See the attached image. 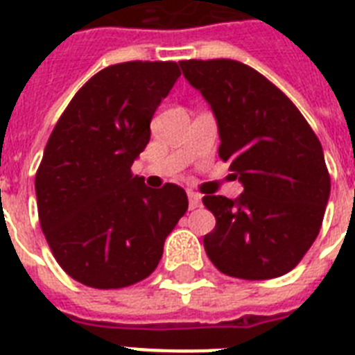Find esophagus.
<instances>
[{"label":"esophagus","instance_id":"obj_1","mask_svg":"<svg viewBox=\"0 0 355 355\" xmlns=\"http://www.w3.org/2000/svg\"><path fill=\"white\" fill-rule=\"evenodd\" d=\"M188 200H189V210H195L200 206V195L197 191H188Z\"/></svg>","mask_w":355,"mask_h":355}]
</instances>
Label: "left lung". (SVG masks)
<instances>
[{
    "label": "left lung",
    "instance_id": "1",
    "mask_svg": "<svg viewBox=\"0 0 355 355\" xmlns=\"http://www.w3.org/2000/svg\"><path fill=\"white\" fill-rule=\"evenodd\" d=\"M219 127V156L243 184L237 199L205 195L216 228L205 250L217 269L243 280L289 272L319 236L330 173L319 138L269 79L230 58L182 60Z\"/></svg>",
    "mask_w": 355,
    "mask_h": 355
}]
</instances>
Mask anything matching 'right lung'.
Listing matches in <instances>:
<instances>
[{
	"label": "right lung",
	"instance_id": "1",
	"mask_svg": "<svg viewBox=\"0 0 355 355\" xmlns=\"http://www.w3.org/2000/svg\"><path fill=\"white\" fill-rule=\"evenodd\" d=\"M178 77L177 62L108 66L75 94L47 139L35 178L42 232L85 286L119 289L147 278L188 210L180 186L147 188L130 171Z\"/></svg>",
	"mask_w": 355,
	"mask_h": 355
}]
</instances>
